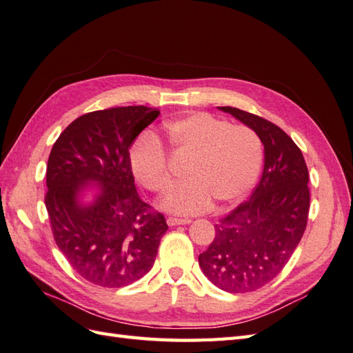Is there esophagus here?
Listing matches in <instances>:
<instances>
[{"label": "esophagus", "mask_w": 353, "mask_h": 353, "mask_svg": "<svg viewBox=\"0 0 353 353\" xmlns=\"http://www.w3.org/2000/svg\"><path fill=\"white\" fill-rule=\"evenodd\" d=\"M191 221L189 219H180V218H167V223L168 227H176V225H186Z\"/></svg>", "instance_id": "obj_1"}]
</instances>
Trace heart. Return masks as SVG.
I'll list each match as a JSON object with an SVG mask.
<instances>
[{
    "label": "heart",
    "mask_w": 353,
    "mask_h": 353,
    "mask_svg": "<svg viewBox=\"0 0 353 353\" xmlns=\"http://www.w3.org/2000/svg\"><path fill=\"white\" fill-rule=\"evenodd\" d=\"M165 140L174 155L189 158L186 182L176 185L162 200V209L176 214L205 212L213 200L231 204L255 185L264 150L258 134L245 125H230L209 113H194L165 123ZM131 168L153 194L171 185L170 162L153 135H143L131 149Z\"/></svg>",
    "instance_id": "obj_1"
}]
</instances>
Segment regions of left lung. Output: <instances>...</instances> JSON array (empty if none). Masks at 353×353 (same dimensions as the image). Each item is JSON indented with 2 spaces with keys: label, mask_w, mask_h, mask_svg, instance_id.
<instances>
[{
  "label": "left lung",
  "mask_w": 353,
  "mask_h": 353,
  "mask_svg": "<svg viewBox=\"0 0 353 353\" xmlns=\"http://www.w3.org/2000/svg\"><path fill=\"white\" fill-rule=\"evenodd\" d=\"M219 108L258 134L264 171L249 200L214 225V239L198 263L222 291L252 292L279 276L303 237L310 207L309 170L300 148L277 125L236 107Z\"/></svg>",
  "instance_id": "obj_1"
}]
</instances>
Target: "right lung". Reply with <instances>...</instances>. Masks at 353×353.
<instances>
[{
	"label": "right lung",
	"instance_id": "1",
	"mask_svg": "<svg viewBox=\"0 0 353 353\" xmlns=\"http://www.w3.org/2000/svg\"><path fill=\"white\" fill-rule=\"evenodd\" d=\"M159 116L144 105L77 117L61 132L48 161L44 196L57 246L88 282L122 288L148 274L168 227L137 194L130 148ZM99 189L81 203L84 189Z\"/></svg>",
	"mask_w": 353,
	"mask_h": 353
}]
</instances>
